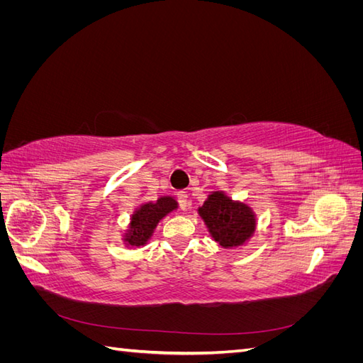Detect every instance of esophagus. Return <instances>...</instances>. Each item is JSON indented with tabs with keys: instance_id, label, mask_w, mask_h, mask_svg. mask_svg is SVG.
<instances>
[{
	"instance_id": "34e87169",
	"label": "esophagus",
	"mask_w": 363,
	"mask_h": 363,
	"mask_svg": "<svg viewBox=\"0 0 363 363\" xmlns=\"http://www.w3.org/2000/svg\"><path fill=\"white\" fill-rule=\"evenodd\" d=\"M177 201H179V204H180V207L183 208V211H186V208H188V206H189V195H188V192H184V191L177 192Z\"/></svg>"
}]
</instances>
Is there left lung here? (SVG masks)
I'll list each match as a JSON object with an SVG mask.
<instances>
[{"label":"left lung","instance_id":"8db88e82","mask_svg":"<svg viewBox=\"0 0 363 363\" xmlns=\"http://www.w3.org/2000/svg\"><path fill=\"white\" fill-rule=\"evenodd\" d=\"M212 238L225 248L244 244L255 233L256 218L247 204L235 203L224 192H213L199 208Z\"/></svg>","mask_w":363,"mask_h":363}]
</instances>
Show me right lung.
Instances as JSON below:
<instances>
[{"label":"right lung","mask_w":363,"mask_h":363,"mask_svg":"<svg viewBox=\"0 0 363 363\" xmlns=\"http://www.w3.org/2000/svg\"><path fill=\"white\" fill-rule=\"evenodd\" d=\"M174 208H177V203L172 196H162L156 203L140 206L131 216L130 230L125 236L128 245H144L151 238L152 230L156 228L160 219L172 212Z\"/></svg>","instance_id":"obj_1"}]
</instances>
